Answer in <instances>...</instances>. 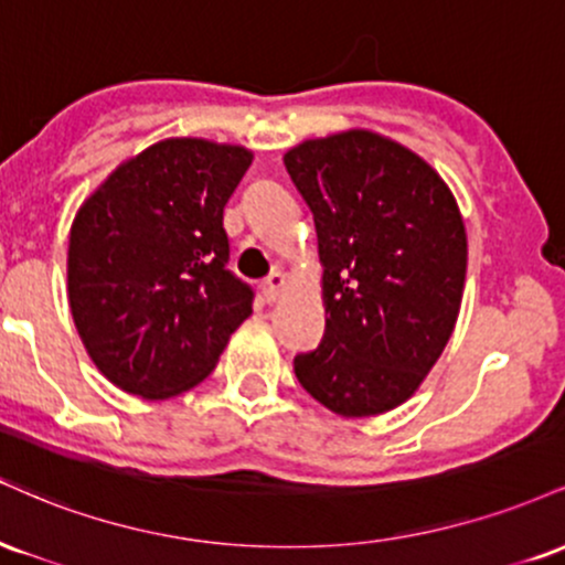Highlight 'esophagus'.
Masks as SVG:
<instances>
[{
	"label": "esophagus",
	"instance_id": "esophagus-1",
	"mask_svg": "<svg viewBox=\"0 0 565 565\" xmlns=\"http://www.w3.org/2000/svg\"><path fill=\"white\" fill-rule=\"evenodd\" d=\"M284 289H287V276H284L281 270H274V274L265 278L263 295H265V300H268V302H276L278 297H281Z\"/></svg>",
	"mask_w": 565,
	"mask_h": 565
}]
</instances>
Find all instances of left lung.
<instances>
[{"instance_id": "8db88e82", "label": "left lung", "mask_w": 565, "mask_h": 565, "mask_svg": "<svg viewBox=\"0 0 565 565\" xmlns=\"http://www.w3.org/2000/svg\"><path fill=\"white\" fill-rule=\"evenodd\" d=\"M313 212L327 332L295 359L329 412L374 417L412 398L462 305L468 236L449 185L369 129L305 140L284 157Z\"/></svg>"}]
</instances>
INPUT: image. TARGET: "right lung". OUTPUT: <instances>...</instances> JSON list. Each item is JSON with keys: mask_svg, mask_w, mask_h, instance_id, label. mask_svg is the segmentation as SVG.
I'll return each instance as SVG.
<instances>
[{"mask_svg": "<svg viewBox=\"0 0 565 565\" xmlns=\"http://www.w3.org/2000/svg\"><path fill=\"white\" fill-rule=\"evenodd\" d=\"M252 151L170 138L119 164L76 212L68 305L121 391L172 398L210 377L255 291L231 274L223 210Z\"/></svg>", "mask_w": 565, "mask_h": 565, "instance_id": "add662e5", "label": "right lung"}]
</instances>
